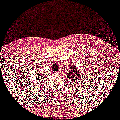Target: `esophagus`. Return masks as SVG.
<instances>
[{"mask_svg": "<svg viewBox=\"0 0 120 120\" xmlns=\"http://www.w3.org/2000/svg\"><path fill=\"white\" fill-rule=\"evenodd\" d=\"M59 73V72H56V74H58Z\"/></svg>", "mask_w": 120, "mask_h": 120, "instance_id": "34e87169", "label": "esophagus"}]
</instances>
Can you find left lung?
Here are the masks:
<instances>
[{"mask_svg": "<svg viewBox=\"0 0 120 120\" xmlns=\"http://www.w3.org/2000/svg\"><path fill=\"white\" fill-rule=\"evenodd\" d=\"M69 67H70L69 72L67 75L68 78V81L72 82V83L76 82H78L79 79H81V78H79L81 76V70H77L75 65H71Z\"/></svg>", "mask_w": 120, "mask_h": 120, "instance_id": "obj_1", "label": "left lung"}]
</instances>
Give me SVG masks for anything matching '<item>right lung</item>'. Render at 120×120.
I'll use <instances>...</instances> for the list:
<instances>
[{
	"label": "right lung",
	"instance_id": "right-lung-1",
	"mask_svg": "<svg viewBox=\"0 0 120 120\" xmlns=\"http://www.w3.org/2000/svg\"><path fill=\"white\" fill-rule=\"evenodd\" d=\"M36 70L37 71H35V76H37L38 79H41H41H42L41 80H42L43 78H44V76L45 75V73H44L43 71H41V70H39V69H36Z\"/></svg>",
	"mask_w": 120,
	"mask_h": 120
}]
</instances>
